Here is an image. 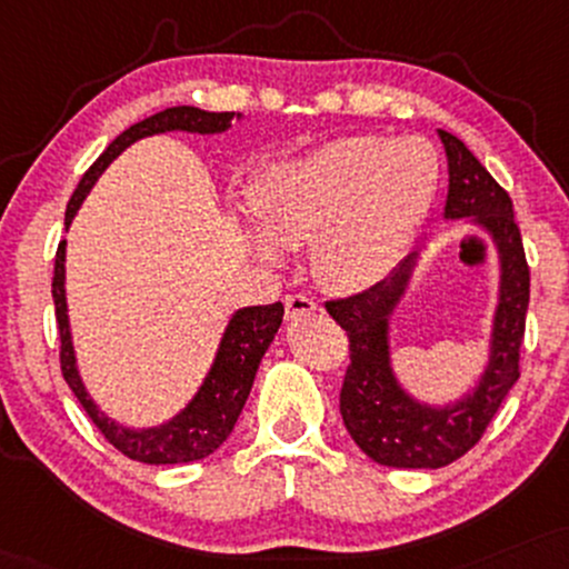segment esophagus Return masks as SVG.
<instances>
[{
  "label": "esophagus",
  "mask_w": 569,
  "mask_h": 569,
  "mask_svg": "<svg viewBox=\"0 0 569 569\" xmlns=\"http://www.w3.org/2000/svg\"><path fill=\"white\" fill-rule=\"evenodd\" d=\"M312 312H318V302H312L305 293H291V297H286V315H289V320H297L302 318V315Z\"/></svg>",
  "instance_id": "esophagus-1"
}]
</instances>
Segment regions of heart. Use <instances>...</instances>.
<instances>
[{
  "label": "heart",
  "mask_w": 569,
  "mask_h": 569,
  "mask_svg": "<svg viewBox=\"0 0 569 569\" xmlns=\"http://www.w3.org/2000/svg\"><path fill=\"white\" fill-rule=\"evenodd\" d=\"M437 177V153L421 137H339L259 177V230L246 238L267 264L283 262V249L312 243L320 283L333 291L371 289L406 254Z\"/></svg>",
  "instance_id": "b5f03b06"
}]
</instances>
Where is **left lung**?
Listing matches in <instances>:
<instances>
[{"label": "left lung", "instance_id": "8db88e82", "mask_svg": "<svg viewBox=\"0 0 569 569\" xmlns=\"http://www.w3.org/2000/svg\"><path fill=\"white\" fill-rule=\"evenodd\" d=\"M437 134L448 156L442 219H463V224L485 232L498 257L488 360L475 385L456 400L427 402L408 392L395 371L392 315L406 297L419 251H410L373 289L326 305L350 337L352 362L339 397L347 432L371 461L395 469H440L475 448L519 379V345L530 302V270L509 193L456 134L445 129Z\"/></svg>", "mask_w": 569, "mask_h": 569}]
</instances>
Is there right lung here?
<instances>
[{"mask_svg":"<svg viewBox=\"0 0 569 569\" xmlns=\"http://www.w3.org/2000/svg\"><path fill=\"white\" fill-rule=\"evenodd\" d=\"M232 119L241 121L243 116L228 111L211 113L193 106H177L124 129L111 146L102 150L100 159L89 167V172L81 177L79 188L73 190L66 209V230L71 228L73 217L79 214L81 203H84L92 184L98 182V177L129 146H134L137 140L167 132L222 134L230 129ZM52 299L60 331V368H63L68 387L77 395V400L87 410L89 419L94 421V427L100 429L102 437L116 450H121L132 461L150 463V467H172V463L201 461V458L211 456L219 445L228 440L246 406L251 385H254L259 362H262L267 347L272 345L280 323H283V305L280 302L236 310L230 315L228 326H224L222 339H219L214 360H211L207 376L198 385L196 395L184 402V408L177 410L172 419L156 423V427H127V423L108 419V413H102L98 402L92 400V395L87 392L84 379L79 373L66 302V241H60L58 254H54Z\"/></svg>","mask_w":569,"mask_h":569,"instance_id":"obj_1","label":"right lung"}]
</instances>
